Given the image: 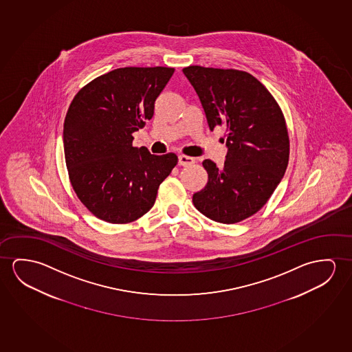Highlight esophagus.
Masks as SVG:
<instances>
[{
  "instance_id": "1",
  "label": "esophagus",
  "mask_w": 352,
  "mask_h": 352,
  "mask_svg": "<svg viewBox=\"0 0 352 352\" xmlns=\"http://www.w3.org/2000/svg\"><path fill=\"white\" fill-rule=\"evenodd\" d=\"M194 162H195V158L192 157L184 156V155H180L178 157V163L180 166H190Z\"/></svg>"
}]
</instances>
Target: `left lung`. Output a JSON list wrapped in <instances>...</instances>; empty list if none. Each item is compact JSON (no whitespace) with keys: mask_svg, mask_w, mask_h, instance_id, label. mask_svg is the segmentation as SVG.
Returning <instances> with one entry per match:
<instances>
[{"mask_svg":"<svg viewBox=\"0 0 352 352\" xmlns=\"http://www.w3.org/2000/svg\"><path fill=\"white\" fill-rule=\"evenodd\" d=\"M183 73L200 98L210 129L227 128L224 164L202 162L208 182L192 202L214 222H241L265 205L287 170L285 119L271 92L248 72L190 65Z\"/></svg>","mask_w":352,"mask_h":352,"instance_id":"8db88e82","label":"left lung"}]
</instances>
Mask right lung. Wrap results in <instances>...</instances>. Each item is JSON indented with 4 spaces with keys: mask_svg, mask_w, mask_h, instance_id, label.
Segmentation results:
<instances>
[{
    "mask_svg": "<svg viewBox=\"0 0 352 352\" xmlns=\"http://www.w3.org/2000/svg\"><path fill=\"white\" fill-rule=\"evenodd\" d=\"M174 68L125 67L98 76L73 98L63 126L72 186L94 216L113 224L150 211L160 184L178 163L174 153L133 146V133L153 116Z\"/></svg>",
    "mask_w": 352,
    "mask_h": 352,
    "instance_id": "obj_1",
    "label": "right lung"
}]
</instances>
